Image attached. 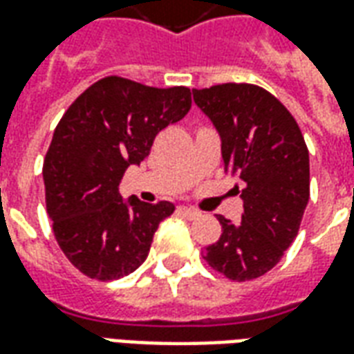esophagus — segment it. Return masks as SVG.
I'll return each instance as SVG.
<instances>
[{"mask_svg": "<svg viewBox=\"0 0 354 354\" xmlns=\"http://www.w3.org/2000/svg\"><path fill=\"white\" fill-rule=\"evenodd\" d=\"M180 214H184L187 220H195V218H199L201 212L199 210H195V208H189V207H180Z\"/></svg>", "mask_w": 354, "mask_h": 354, "instance_id": "1", "label": "esophagus"}]
</instances>
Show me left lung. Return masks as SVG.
<instances>
[{"instance_id": "1", "label": "left lung", "mask_w": 354, "mask_h": 354, "mask_svg": "<svg viewBox=\"0 0 354 354\" xmlns=\"http://www.w3.org/2000/svg\"><path fill=\"white\" fill-rule=\"evenodd\" d=\"M197 108L222 140L225 172L243 182L245 212L233 223L218 214L222 235L205 248L208 266L231 281H252L281 261L309 203V151L288 109L248 83L193 91Z\"/></svg>"}]
</instances>
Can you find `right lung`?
Masks as SVG:
<instances>
[{
  "label": "right lung",
  "instance_id": "1",
  "mask_svg": "<svg viewBox=\"0 0 354 354\" xmlns=\"http://www.w3.org/2000/svg\"><path fill=\"white\" fill-rule=\"evenodd\" d=\"M189 108L187 87H146L111 75L62 115L43 161L45 201L58 246L83 274L113 281L144 263L174 205L123 201L119 184L124 170L149 155L155 136Z\"/></svg>",
  "mask_w": 354,
  "mask_h": 354
}]
</instances>
